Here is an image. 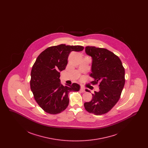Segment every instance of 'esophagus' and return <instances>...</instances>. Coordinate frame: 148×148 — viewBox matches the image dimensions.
Masks as SVG:
<instances>
[{"instance_id": "1", "label": "esophagus", "mask_w": 148, "mask_h": 148, "mask_svg": "<svg viewBox=\"0 0 148 148\" xmlns=\"http://www.w3.org/2000/svg\"><path fill=\"white\" fill-rule=\"evenodd\" d=\"M80 91L82 92H85V89L83 87V86H81L80 87Z\"/></svg>"}]
</instances>
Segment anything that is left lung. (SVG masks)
Returning <instances> with one entry per match:
<instances>
[{"instance_id":"left-lung-1","label":"left lung","mask_w":148,"mask_h":148,"mask_svg":"<svg viewBox=\"0 0 148 148\" xmlns=\"http://www.w3.org/2000/svg\"><path fill=\"white\" fill-rule=\"evenodd\" d=\"M85 50L92 57L90 75L94 79L93 84L99 83V91L92 94V100L84 106L89 113L102 115L110 111L118 101L125 84V69L119 58L106 49L88 46Z\"/></svg>"}]
</instances>
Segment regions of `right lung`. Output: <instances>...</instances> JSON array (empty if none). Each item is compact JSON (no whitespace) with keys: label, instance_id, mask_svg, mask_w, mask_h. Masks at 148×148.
I'll return each mask as SVG.
<instances>
[{"label":"right lung","instance_id":"right-lung-1","mask_svg":"<svg viewBox=\"0 0 148 148\" xmlns=\"http://www.w3.org/2000/svg\"><path fill=\"white\" fill-rule=\"evenodd\" d=\"M83 49L80 45L60 44L48 48L36 58L31 71L30 88L36 103L45 112L61 113L69 104V92L79 90V85H63L59 77L60 72L65 69L71 51Z\"/></svg>","mask_w":148,"mask_h":148}]
</instances>
